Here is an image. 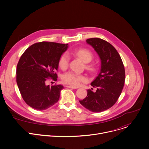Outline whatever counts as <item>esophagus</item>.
<instances>
[{
  "mask_svg": "<svg viewBox=\"0 0 149 149\" xmlns=\"http://www.w3.org/2000/svg\"><path fill=\"white\" fill-rule=\"evenodd\" d=\"M67 88H72V89H76V87H74V86H70V85H66L65 86Z\"/></svg>",
  "mask_w": 149,
  "mask_h": 149,
  "instance_id": "34e87169",
  "label": "esophagus"
}]
</instances>
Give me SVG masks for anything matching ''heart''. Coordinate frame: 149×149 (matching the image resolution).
<instances>
[{
	"label": "heart",
	"mask_w": 149,
	"mask_h": 149,
	"mask_svg": "<svg viewBox=\"0 0 149 149\" xmlns=\"http://www.w3.org/2000/svg\"><path fill=\"white\" fill-rule=\"evenodd\" d=\"M73 53L80 57L85 63H89L93 58L92 53L86 49H79L73 52ZM69 56L67 53H63L60 57L58 65L61 69H65L68 68L69 64ZM87 69L93 70V68L91 65H87ZM86 80V77L82 74L69 72L65 73L62 76V80L64 84H68L72 86H78L82 81Z\"/></svg>",
	"instance_id": "1"
}]
</instances>
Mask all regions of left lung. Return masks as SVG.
Returning a JSON list of instances; mask_svg holds the SVG:
<instances>
[{
	"mask_svg": "<svg viewBox=\"0 0 149 149\" xmlns=\"http://www.w3.org/2000/svg\"><path fill=\"white\" fill-rule=\"evenodd\" d=\"M100 58L101 65L98 76L91 83L96 92L88 89L87 96L80 104L93 112L112 107L117 101L125 81V69L118 52L110 43L98 38L86 40Z\"/></svg>",
	"mask_w": 149,
	"mask_h": 149,
	"instance_id": "left-lung-1",
	"label": "left lung"
}]
</instances>
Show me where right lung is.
<instances>
[{
	"mask_svg": "<svg viewBox=\"0 0 149 149\" xmlns=\"http://www.w3.org/2000/svg\"><path fill=\"white\" fill-rule=\"evenodd\" d=\"M68 44L40 42L28 47L21 56L16 68V83L24 101L37 110H45L58 102L61 85L49 86L47 80L57 79L56 71L60 56Z\"/></svg>",
	"mask_w": 149,
	"mask_h": 149,
	"instance_id": "add662e5",
	"label": "right lung"
}]
</instances>
